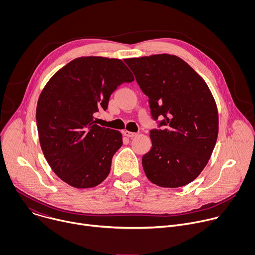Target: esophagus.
<instances>
[{
  "label": "esophagus",
  "mask_w": 255,
  "mask_h": 255,
  "mask_svg": "<svg viewBox=\"0 0 255 255\" xmlns=\"http://www.w3.org/2000/svg\"><path fill=\"white\" fill-rule=\"evenodd\" d=\"M124 133V135L126 136V137H128V138H132V137H135L136 135H137V133H135V132H130V131H124L123 132Z\"/></svg>",
  "instance_id": "esophagus-1"
}]
</instances>
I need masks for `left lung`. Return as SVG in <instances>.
<instances>
[{"mask_svg":"<svg viewBox=\"0 0 255 255\" xmlns=\"http://www.w3.org/2000/svg\"><path fill=\"white\" fill-rule=\"evenodd\" d=\"M148 97L157 129L142 156L147 178L159 187L193 181L207 165L218 136V110L205 81L183 59L157 54L124 60Z\"/></svg>","mask_w":255,"mask_h":255,"instance_id":"8db88e82","label":"left lung"}]
</instances>
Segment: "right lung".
I'll return each instance as SVG.
<instances>
[{
	"label": "right lung",
	"mask_w": 255,
	"mask_h": 255,
	"mask_svg": "<svg viewBox=\"0 0 255 255\" xmlns=\"http://www.w3.org/2000/svg\"><path fill=\"white\" fill-rule=\"evenodd\" d=\"M133 81L122 60L90 56L70 61L43 89L36 109L41 149L66 184L93 188L108 176L122 135L97 125L94 114L106 111L117 88Z\"/></svg>",
	"instance_id": "obj_1"
}]
</instances>
